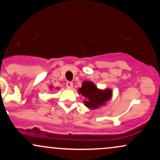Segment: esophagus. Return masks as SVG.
<instances>
[{"label":"esophagus","mask_w":160,"mask_h":160,"mask_svg":"<svg viewBox=\"0 0 160 160\" xmlns=\"http://www.w3.org/2000/svg\"><path fill=\"white\" fill-rule=\"evenodd\" d=\"M66 86H67V88H68V89H72L73 82H71V81H68L66 82Z\"/></svg>","instance_id":"obj_1"}]
</instances>
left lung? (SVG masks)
Wrapping results in <instances>:
<instances>
[{
    "mask_svg": "<svg viewBox=\"0 0 160 160\" xmlns=\"http://www.w3.org/2000/svg\"><path fill=\"white\" fill-rule=\"evenodd\" d=\"M78 91L85 98L84 104L91 109L104 105L106 102L111 99L112 95L111 89L100 90L90 81H84Z\"/></svg>",
    "mask_w": 160,
    "mask_h": 160,
    "instance_id": "obj_1",
    "label": "left lung"
}]
</instances>
